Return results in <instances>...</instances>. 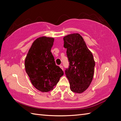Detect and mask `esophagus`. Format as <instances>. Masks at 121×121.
Listing matches in <instances>:
<instances>
[{"instance_id":"obj_1","label":"esophagus","mask_w":121,"mask_h":121,"mask_svg":"<svg viewBox=\"0 0 121 121\" xmlns=\"http://www.w3.org/2000/svg\"><path fill=\"white\" fill-rule=\"evenodd\" d=\"M60 68L62 69V70H63V66H62V65H60Z\"/></svg>"}]
</instances>
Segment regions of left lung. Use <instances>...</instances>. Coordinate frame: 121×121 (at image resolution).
I'll return each mask as SVG.
<instances>
[{"label": "left lung", "instance_id": "1", "mask_svg": "<svg viewBox=\"0 0 121 121\" xmlns=\"http://www.w3.org/2000/svg\"><path fill=\"white\" fill-rule=\"evenodd\" d=\"M63 40L69 62L65 74L70 89L73 92L82 93L89 88L93 78L95 64L93 56L79 33L67 35Z\"/></svg>", "mask_w": 121, "mask_h": 121}]
</instances>
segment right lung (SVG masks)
Instances as JSON below:
<instances>
[{
  "label": "right lung",
  "instance_id": "right-lung-1",
  "mask_svg": "<svg viewBox=\"0 0 121 121\" xmlns=\"http://www.w3.org/2000/svg\"><path fill=\"white\" fill-rule=\"evenodd\" d=\"M54 38L44 36L33 42L25 60V68L31 82L42 92L54 89L63 72L56 65L51 52Z\"/></svg>",
  "mask_w": 121,
  "mask_h": 121
}]
</instances>
